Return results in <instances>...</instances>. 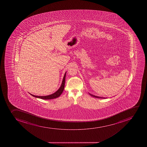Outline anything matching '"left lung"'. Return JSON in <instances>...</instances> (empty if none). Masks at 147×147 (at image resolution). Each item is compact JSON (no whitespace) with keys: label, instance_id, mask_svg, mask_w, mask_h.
Masks as SVG:
<instances>
[{"label":"left lung","instance_id":"obj_1","mask_svg":"<svg viewBox=\"0 0 147 147\" xmlns=\"http://www.w3.org/2000/svg\"><path fill=\"white\" fill-rule=\"evenodd\" d=\"M89 94L90 95H91L92 96H93V97H94L97 98H102V99H106V98H105V97H99V96H95V95H93L92 94H90V93H89Z\"/></svg>","mask_w":147,"mask_h":147}]
</instances>
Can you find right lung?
<instances>
[{"label": "right lung", "instance_id": "1", "mask_svg": "<svg viewBox=\"0 0 147 147\" xmlns=\"http://www.w3.org/2000/svg\"><path fill=\"white\" fill-rule=\"evenodd\" d=\"M66 73L67 72H65L64 75V77L63 79L62 82L61 83V86L59 88L57 92H55V93H53L52 94L47 95V96H35L34 95L30 93L31 95L34 96V97L38 98L40 99H43V100H51V99H55L57 98L58 97L60 96V95L62 93L63 90H64V87H65V78L66 76Z\"/></svg>", "mask_w": 147, "mask_h": 147}]
</instances>
